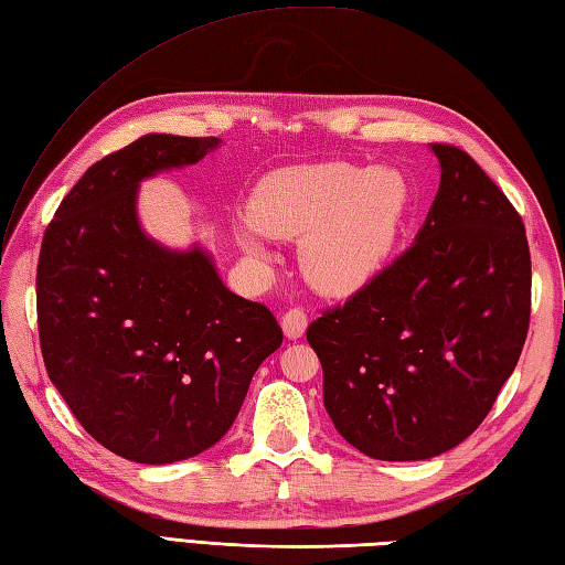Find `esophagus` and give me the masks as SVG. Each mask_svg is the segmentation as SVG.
Returning a JSON list of instances; mask_svg holds the SVG:
<instances>
[{
    "label": "esophagus",
    "mask_w": 565,
    "mask_h": 565,
    "mask_svg": "<svg viewBox=\"0 0 565 565\" xmlns=\"http://www.w3.org/2000/svg\"><path fill=\"white\" fill-rule=\"evenodd\" d=\"M281 327H284V334L288 339L303 337L306 334V327H308V315L300 310V308H291L281 318Z\"/></svg>",
    "instance_id": "1"
}]
</instances>
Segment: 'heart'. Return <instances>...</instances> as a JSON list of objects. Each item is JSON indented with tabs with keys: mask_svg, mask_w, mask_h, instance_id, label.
<instances>
[{
	"mask_svg": "<svg viewBox=\"0 0 565 565\" xmlns=\"http://www.w3.org/2000/svg\"><path fill=\"white\" fill-rule=\"evenodd\" d=\"M412 209L395 168L318 163L262 180L250 218L235 231L250 257H267L259 231L300 241L303 277L327 296H351L383 269Z\"/></svg>",
	"mask_w": 565,
	"mask_h": 565,
	"instance_id": "obj_1",
	"label": "heart"
}]
</instances>
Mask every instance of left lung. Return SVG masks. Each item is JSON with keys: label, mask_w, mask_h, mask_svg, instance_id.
Instances as JSON below:
<instances>
[{"label": "left lung", "mask_w": 565, "mask_h": 565, "mask_svg": "<svg viewBox=\"0 0 565 565\" xmlns=\"http://www.w3.org/2000/svg\"><path fill=\"white\" fill-rule=\"evenodd\" d=\"M430 151L440 188L409 250L308 327L334 428L385 462L428 460L471 436L530 327L520 214L469 153Z\"/></svg>", "instance_id": "1"}]
</instances>
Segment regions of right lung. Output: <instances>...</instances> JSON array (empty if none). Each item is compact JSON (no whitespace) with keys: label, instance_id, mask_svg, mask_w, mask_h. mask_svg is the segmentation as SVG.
Segmentation results:
<instances>
[{"label":"right lung","instance_id":"right-lung-1","mask_svg":"<svg viewBox=\"0 0 565 565\" xmlns=\"http://www.w3.org/2000/svg\"><path fill=\"white\" fill-rule=\"evenodd\" d=\"M218 143L139 137L86 170L43 238L35 294L47 375L78 424L132 462L212 448L284 339L265 306L228 291L200 245L170 250L139 223V182Z\"/></svg>","mask_w":565,"mask_h":565}]
</instances>
